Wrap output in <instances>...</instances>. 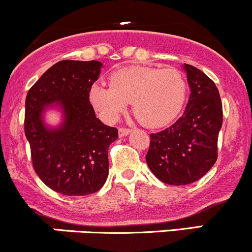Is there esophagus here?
<instances>
[{"label": "esophagus", "mask_w": 252, "mask_h": 252, "mask_svg": "<svg viewBox=\"0 0 252 252\" xmlns=\"http://www.w3.org/2000/svg\"><path fill=\"white\" fill-rule=\"evenodd\" d=\"M131 132V128H126V127H120L119 128V136L120 137H125L127 134Z\"/></svg>", "instance_id": "esophagus-1"}]
</instances>
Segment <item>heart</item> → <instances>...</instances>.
Masks as SVG:
<instances>
[{
    "label": "heart",
    "instance_id": "obj_1",
    "mask_svg": "<svg viewBox=\"0 0 252 252\" xmlns=\"http://www.w3.org/2000/svg\"><path fill=\"white\" fill-rule=\"evenodd\" d=\"M188 83L177 68L126 67L110 77V85L94 84L89 98L107 121H115L132 102L133 114L143 125L162 127L172 123L186 99Z\"/></svg>",
    "mask_w": 252,
    "mask_h": 252
}]
</instances>
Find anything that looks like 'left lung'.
<instances>
[{"mask_svg":"<svg viewBox=\"0 0 252 252\" xmlns=\"http://www.w3.org/2000/svg\"><path fill=\"white\" fill-rule=\"evenodd\" d=\"M191 94L184 114L168 128L150 134L145 156L151 172L168 185H188L205 175L218 159L222 103L215 83L184 63Z\"/></svg>","mask_w":252,"mask_h":252,"instance_id":"left-lung-1","label":"left lung"}]
</instances>
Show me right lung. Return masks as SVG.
<instances>
[{"instance_id": "right-lung-1", "label": "right lung", "mask_w": 252, "mask_h": 252, "mask_svg": "<svg viewBox=\"0 0 252 252\" xmlns=\"http://www.w3.org/2000/svg\"><path fill=\"white\" fill-rule=\"evenodd\" d=\"M101 67L99 61H60L43 73L26 96L24 127L32 166L48 188L66 196L94 193L108 177V149L118 139V129L96 118L89 99ZM53 103L64 112L58 129H48L41 118Z\"/></svg>"}]
</instances>
